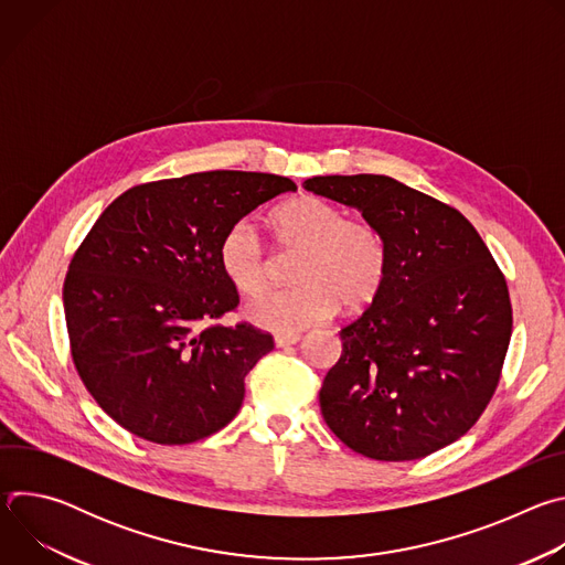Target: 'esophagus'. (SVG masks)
Returning <instances> with one entry per match:
<instances>
[{"instance_id": "1", "label": "esophagus", "mask_w": 565, "mask_h": 565, "mask_svg": "<svg viewBox=\"0 0 565 565\" xmlns=\"http://www.w3.org/2000/svg\"><path fill=\"white\" fill-rule=\"evenodd\" d=\"M299 342V333H277L275 335V344L279 349H286V347H292Z\"/></svg>"}]
</instances>
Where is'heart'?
I'll return each mask as SVG.
<instances>
[{"instance_id": "b5f03b06", "label": "heart", "mask_w": 565, "mask_h": 565, "mask_svg": "<svg viewBox=\"0 0 565 565\" xmlns=\"http://www.w3.org/2000/svg\"><path fill=\"white\" fill-rule=\"evenodd\" d=\"M275 244L297 253L290 275L297 284L250 301L246 315L257 327L299 331L329 319L338 306L362 310L386 281V246L366 221L321 196L303 194L270 214ZM218 266L241 295H259L275 277V262L248 221L232 223L218 241Z\"/></svg>"}]
</instances>
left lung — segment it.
I'll list each match as a JSON object with an SVG mask.
<instances>
[{
	"label": "left lung",
	"mask_w": 565,
	"mask_h": 565,
	"mask_svg": "<svg viewBox=\"0 0 565 565\" xmlns=\"http://www.w3.org/2000/svg\"><path fill=\"white\" fill-rule=\"evenodd\" d=\"M303 188L360 210L388 257L384 288L340 331L321 416L373 460L451 445L490 405L510 347L512 303L492 253L456 207L391 177H312Z\"/></svg>",
	"instance_id": "8db88e82"
}]
</instances>
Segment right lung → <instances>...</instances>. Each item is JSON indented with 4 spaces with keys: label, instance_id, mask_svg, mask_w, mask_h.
Returning <instances> with one entry per match:
<instances>
[{
    "label": "right lung",
    "instance_id": "right-lung-1",
    "mask_svg": "<svg viewBox=\"0 0 565 565\" xmlns=\"http://www.w3.org/2000/svg\"><path fill=\"white\" fill-rule=\"evenodd\" d=\"M297 185L262 172H199L120 194L75 250L64 317L79 380L129 434L190 445L241 409L246 375L275 349L218 266L223 232Z\"/></svg>",
    "mask_w": 565,
    "mask_h": 565
}]
</instances>
